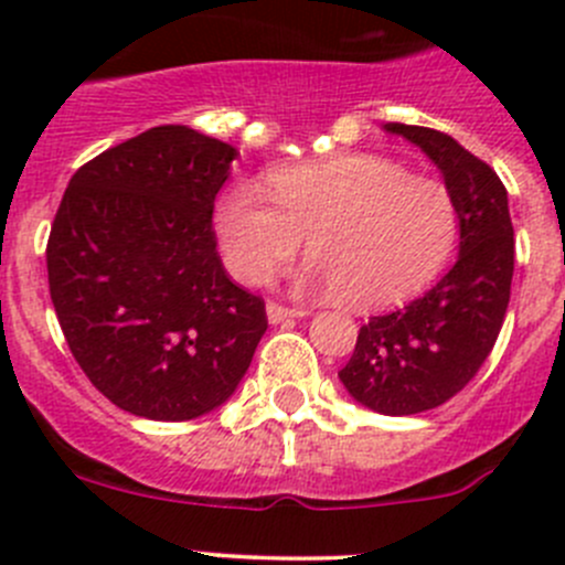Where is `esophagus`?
I'll return each mask as SVG.
<instances>
[{"label": "esophagus", "instance_id": "34e87169", "mask_svg": "<svg viewBox=\"0 0 565 565\" xmlns=\"http://www.w3.org/2000/svg\"><path fill=\"white\" fill-rule=\"evenodd\" d=\"M306 315H309L306 309H287V306H281V303H267V319H270L273 324H281V322H287V319H298Z\"/></svg>", "mask_w": 565, "mask_h": 565}]
</instances>
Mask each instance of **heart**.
<instances>
[{
  "mask_svg": "<svg viewBox=\"0 0 565 565\" xmlns=\"http://www.w3.org/2000/svg\"><path fill=\"white\" fill-rule=\"evenodd\" d=\"M265 195L237 185L213 213L221 256L237 281L259 287L306 237L298 281L383 309L424 289L457 241V207L440 182L409 177L380 156H333L265 177Z\"/></svg>",
  "mask_w": 565,
  "mask_h": 565,
  "instance_id": "heart-1",
  "label": "heart"
}]
</instances>
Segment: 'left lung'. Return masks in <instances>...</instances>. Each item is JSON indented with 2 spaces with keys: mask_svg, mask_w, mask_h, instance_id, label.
Instances as JSON below:
<instances>
[{
  "mask_svg": "<svg viewBox=\"0 0 565 565\" xmlns=\"http://www.w3.org/2000/svg\"><path fill=\"white\" fill-rule=\"evenodd\" d=\"M443 172L459 218L457 265L426 295L372 317L339 372L347 393L383 415L440 407L476 377L503 328L514 276V226L500 177L457 139L388 122Z\"/></svg>",
  "mask_w": 565,
  "mask_h": 565,
  "instance_id": "obj_1",
  "label": "left lung"
}]
</instances>
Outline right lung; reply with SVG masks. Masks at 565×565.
Wrapping results in <instances>:
<instances>
[{
	"instance_id": "obj_1",
	"label": "right lung",
	"mask_w": 565,
	"mask_h": 565,
	"mask_svg": "<svg viewBox=\"0 0 565 565\" xmlns=\"http://www.w3.org/2000/svg\"><path fill=\"white\" fill-rule=\"evenodd\" d=\"M237 150L158 125L71 177L51 224L49 289L89 383L139 418L221 407L267 330L265 303L230 281L213 204Z\"/></svg>"
}]
</instances>
